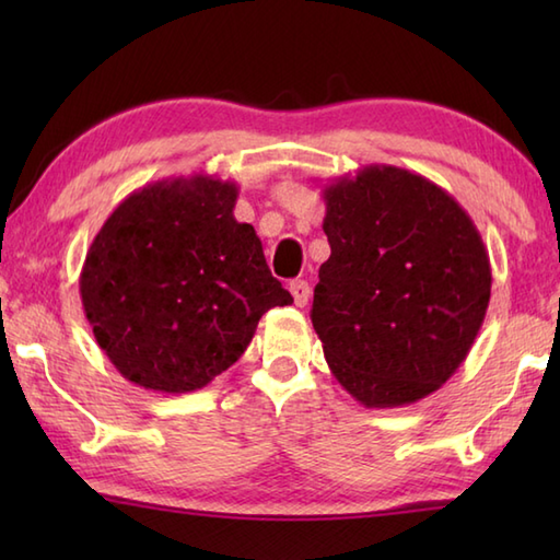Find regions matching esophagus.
I'll list each match as a JSON object with an SVG mask.
<instances>
[{
    "instance_id": "34e87169",
    "label": "esophagus",
    "mask_w": 560,
    "mask_h": 560,
    "mask_svg": "<svg viewBox=\"0 0 560 560\" xmlns=\"http://www.w3.org/2000/svg\"><path fill=\"white\" fill-rule=\"evenodd\" d=\"M289 291L293 295V303L299 307H305L307 301H311V283L303 281V279H295L289 283Z\"/></svg>"
}]
</instances>
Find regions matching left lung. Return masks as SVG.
Instances as JSON below:
<instances>
[{"instance_id":"left-lung-1","label":"left lung","mask_w":560,"mask_h":560,"mask_svg":"<svg viewBox=\"0 0 560 560\" xmlns=\"http://www.w3.org/2000/svg\"><path fill=\"white\" fill-rule=\"evenodd\" d=\"M331 255L313 327L329 371L368 409L413 404L455 375L491 301V261L455 197L397 165L325 187Z\"/></svg>"}]
</instances>
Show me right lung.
Returning <instances> with one entry per match:
<instances>
[{
	"mask_svg": "<svg viewBox=\"0 0 560 560\" xmlns=\"http://www.w3.org/2000/svg\"><path fill=\"white\" fill-rule=\"evenodd\" d=\"M237 185L205 173L137 189L83 261V313L110 363L144 389L185 395L241 359L259 317L291 305L261 241L233 217Z\"/></svg>",
	"mask_w": 560,
	"mask_h": 560,
	"instance_id": "obj_1",
	"label": "right lung"
}]
</instances>
